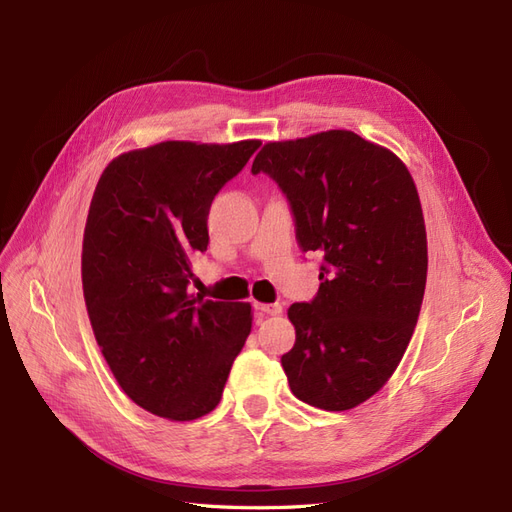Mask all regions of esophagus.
<instances>
[{
    "label": "esophagus",
    "instance_id": "esophagus-1",
    "mask_svg": "<svg viewBox=\"0 0 512 512\" xmlns=\"http://www.w3.org/2000/svg\"><path fill=\"white\" fill-rule=\"evenodd\" d=\"M254 309L260 314H267V316H277L282 314V305L280 303H254Z\"/></svg>",
    "mask_w": 512,
    "mask_h": 512
}]
</instances>
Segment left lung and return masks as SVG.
<instances>
[{
    "instance_id": "left-lung-1",
    "label": "left lung",
    "mask_w": 512,
    "mask_h": 512,
    "mask_svg": "<svg viewBox=\"0 0 512 512\" xmlns=\"http://www.w3.org/2000/svg\"><path fill=\"white\" fill-rule=\"evenodd\" d=\"M252 173L286 196L297 243L322 256L320 288L292 303L290 391L342 412L393 376L421 314L427 235L416 185L395 153L348 130L267 143Z\"/></svg>"
}]
</instances>
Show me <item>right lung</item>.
I'll use <instances>...</instances> for the list:
<instances>
[{
  "instance_id": "obj_1",
  "label": "right lung",
  "mask_w": 512,
  "mask_h": 512,
  "mask_svg": "<svg viewBox=\"0 0 512 512\" xmlns=\"http://www.w3.org/2000/svg\"><path fill=\"white\" fill-rule=\"evenodd\" d=\"M260 141H166L115 158L91 198L83 294L96 342L134 404L194 421L220 404L232 361L252 331L250 303L188 292L209 245L213 198Z\"/></svg>"
}]
</instances>
